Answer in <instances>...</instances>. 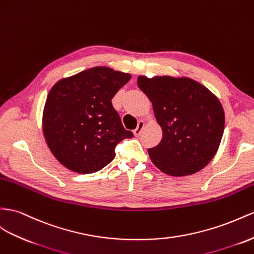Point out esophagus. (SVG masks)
I'll return each instance as SVG.
<instances>
[{"instance_id":"esophagus-1","label":"esophagus","mask_w":254,"mask_h":254,"mask_svg":"<svg viewBox=\"0 0 254 254\" xmlns=\"http://www.w3.org/2000/svg\"><path fill=\"white\" fill-rule=\"evenodd\" d=\"M144 127H145V122L144 121H139L137 127H136V128L133 131V134L135 136H138L141 133L142 129H144Z\"/></svg>"}]
</instances>
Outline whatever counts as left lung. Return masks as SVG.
I'll return each instance as SVG.
<instances>
[{"label":"left lung","mask_w":254,"mask_h":254,"mask_svg":"<svg viewBox=\"0 0 254 254\" xmlns=\"http://www.w3.org/2000/svg\"><path fill=\"white\" fill-rule=\"evenodd\" d=\"M137 84L152 103L163 137L148 150L152 163L166 175H193L216 155L224 131L220 100L189 77L138 76Z\"/></svg>","instance_id":"left-lung-1"}]
</instances>
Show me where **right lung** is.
<instances>
[{
  "label": "right lung",
  "instance_id": "right-lung-1",
  "mask_svg": "<svg viewBox=\"0 0 254 254\" xmlns=\"http://www.w3.org/2000/svg\"><path fill=\"white\" fill-rule=\"evenodd\" d=\"M131 74L95 66L57 81L43 110L45 140L67 170L92 174L115 158V147L133 137L123 127L112 99Z\"/></svg>",
  "mask_w": 254,
  "mask_h": 254
}]
</instances>
